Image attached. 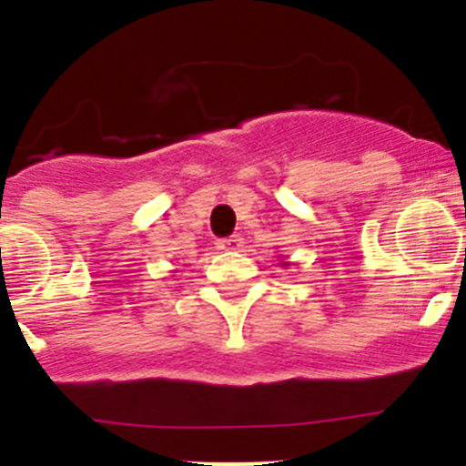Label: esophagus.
<instances>
[{"label": "esophagus", "instance_id": "34e87169", "mask_svg": "<svg viewBox=\"0 0 466 466\" xmlns=\"http://www.w3.org/2000/svg\"><path fill=\"white\" fill-rule=\"evenodd\" d=\"M217 245H219V249H240L242 247V238L238 236H228V238H219V240H217Z\"/></svg>", "mask_w": 466, "mask_h": 466}]
</instances>
